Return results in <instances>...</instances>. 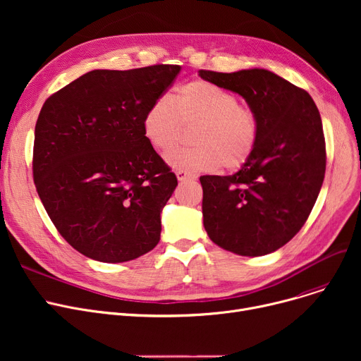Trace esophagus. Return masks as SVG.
Here are the masks:
<instances>
[{"label": "esophagus", "mask_w": 361, "mask_h": 361, "mask_svg": "<svg viewBox=\"0 0 361 361\" xmlns=\"http://www.w3.org/2000/svg\"><path fill=\"white\" fill-rule=\"evenodd\" d=\"M176 176H177V178H178V181H180V183L196 180V176H195V174H192V173H187V171H177Z\"/></svg>", "instance_id": "obj_1"}]
</instances>
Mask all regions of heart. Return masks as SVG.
I'll use <instances>...</instances> for the list:
<instances>
[{"mask_svg":"<svg viewBox=\"0 0 361 361\" xmlns=\"http://www.w3.org/2000/svg\"><path fill=\"white\" fill-rule=\"evenodd\" d=\"M181 123H199L193 133L196 146L171 152L166 162L187 173L238 168L259 140L256 114L238 105L234 93L207 80L181 85L171 101L158 98L143 116V136L154 147L169 152L180 139Z\"/></svg>","mask_w":361,"mask_h":361,"instance_id":"obj_1","label":"heart"}]
</instances>
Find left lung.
I'll list each match as a JSON object with an SVG mask.
<instances>
[{"mask_svg":"<svg viewBox=\"0 0 361 361\" xmlns=\"http://www.w3.org/2000/svg\"><path fill=\"white\" fill-rule=\"evenodd\" d=\"M199 75L240 94L259 121L256 149L235 174L200 177L204 230L224 250L269 255L301 230L324 183L319 109L306 90L264 68Z\"/></svg>","mask_w":361,"mask_h":361,"instance_id":"obj_1","label":"left lung"}]
</instances>
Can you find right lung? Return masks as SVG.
Segmentation results:
<instances>
[{
  "instance_id": "right-lung-1",
  "label": "right lung",
  "mask_w": 361,
  "mask_h": 361,
  "mask_svg": "<svg viewBox=\"0 0 361 361\" xmlns=\"http://www.w3.org/2000/svg\"><path fill=\"white\" fill-rule=\"evenodd\" d=\"M180 66L92 70L49 97L37 117L33 180L55 228L86 257L121 263L161 238L177 187L142 120Z\"/></svg>"
}]
</instances>
